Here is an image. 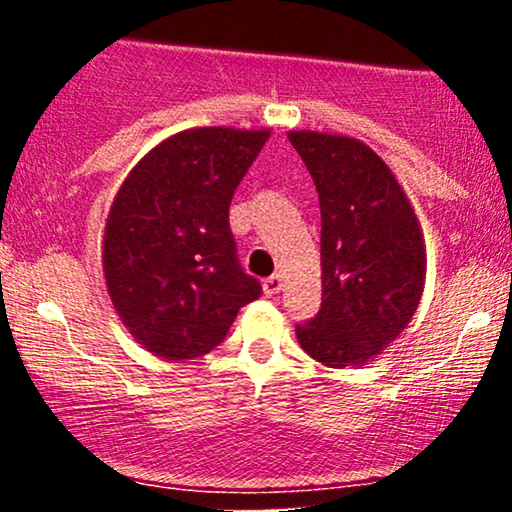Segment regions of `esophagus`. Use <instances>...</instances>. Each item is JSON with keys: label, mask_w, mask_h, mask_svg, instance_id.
<instances>
[{"label": "esophagus", "mask_w": 512, "mask_h": 512, "mask_svg": "<svg viewBox=\"0 0 512 512\" xmlns=\"http://www.w3.org/2000/svg\"><path fill=\"white\" fill-rule=\"evenodd\" d=\"M281 289H284V276L281 274H272L269 279H264L262 284V291L267 293V296H276Z\"/></svg>", "instance_id": "esophagus-1"}]
</instances>
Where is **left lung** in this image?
<instances>
[{
	"instance_id": "1",
	"label": "left lung",
	"mask_w": 512,
	"mask_h": 512,
	"mask_svg": "<svg viewBox=\"0 0 512 512\" xmlns=\"http://www.w3.org/2000/svg\"><path fill=\"white\" fill-rule=\"evenodd\" d=\"M322 214V308L296 327L322 366H363L409 325L424 296L426 243L390 166L346 134L293 129Z\"/></svg>"
}]
</instances>
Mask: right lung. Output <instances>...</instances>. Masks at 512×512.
<instances>
[{"label": "right lung", "instance_id": "obj_1", "mask_svg": "<svg viewBox=\"0 0 512 512\" xmlns=\"http://www.w3.org/2000/svg\"><path fill=\"white\" fill-rule=\"evenodd\" d=\"M269 134L185 129L122 180L105 221V289L134 342L154 356L209 354L238 310L260 298V281L238 264L228 209Z\"/></svg>", "mask_w": 512, "mask_h": 512}]
</instances>
